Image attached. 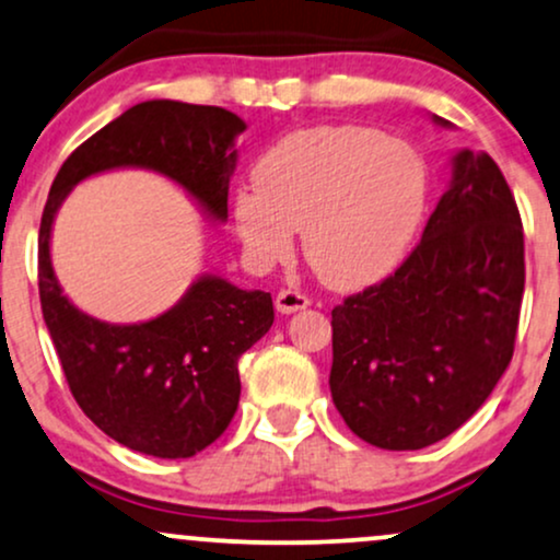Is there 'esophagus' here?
I'll return each instance as SVG.
<instances>
[{"instance_id": "1", "label": "esophagus", "mask_w": 560, "mask_h": 560, "mask_svg": "<svg viewBox=\"0 0 560 560\" xmlns=\"http://www.w3.org/2000/svg\"><path fill=\"white\" fill-rule=\"evenodd\" d=\"M307 305H310L307 294L298 292V289H281V292L276 294V310L284 315L298 313V310H305Z\"/></svg>"}]
</instances>
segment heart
I'll return each instance as SVG.
<instances>
[{
	"instance_id": "obj_1",
	"label": "heart",
	"mask_w": 560,
	"mask_h": 560,
	"mask_svg": "<svg viewBox=\"0 0 560 560\" xmlns=\"http://www.w3.org/2000/svg\"><path fill=\"white\" fill-rule=\"evenodd\" d=\"M253 174L255 187H240L232 208L253 266L287 260L302 229L310 268L339 289L394 273L428 213L422 153L375 127H302L268 145Z\"/></svg>"
}]
</instances>
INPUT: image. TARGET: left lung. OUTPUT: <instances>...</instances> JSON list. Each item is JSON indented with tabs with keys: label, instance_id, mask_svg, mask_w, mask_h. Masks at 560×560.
<instances>
[{
	"label": "left lung",
	"instance_id": "8db88e82",
	"mask_svg": "<svg viewBox=\"0 0 560 560\" xmlns=\"http://www.w3.org/2000/svg\"><path fill=\"white\" fill-rule=\"evenodd\" d=\"M433 122L451 127L443 117ZM524 294V232L488 153L451 159L420 245L331 310V396L370 446L417 451L459 430L506 373Z\"/></svg>",
	"mask_w": 560,
	"mask_h": 560
}]
</instances>
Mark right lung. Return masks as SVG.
Segmentation results:
<instances>
[{
	"label": "right lung",
	"mask_w": 560,
	"mask_h": 560,
	"mask_svg": "<svg viewBox=\"0 0 560 560\" xmlns=\"http://www.w3.org/2000/svg\"><path fill=\"white\" fill-rule=\"evenodd\" d=\"M245 127L221 106L135 104L72 151L44 206L38 294L67 386L93 425L156 459L195 456L229 428L242 388L237 362L271 328V294L203 273L156 318L98 320L62 294L51 224L78 182L112 170L156 172L177 182L208 219L226 221L234 140Z\"/></svg>",
	"instance_id": "add662e5"
}]
</instances>
